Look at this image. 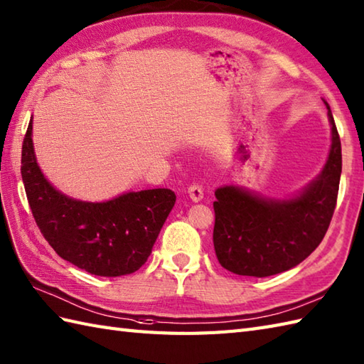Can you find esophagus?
<instances>
[{"label":"esophagus","instance_id":"obj_1","mask_svg":"<svg viewBox=\"0 0 364 364\" xmlns=\"http://www.w3.org/2000/svg\"><path fill=\"white\" fill-rule=\"evenodd\" d=\"M188 193H189V197H191L192 201H200L203 198V196H205V193H203V188L200 184H191L188 188Z\"/></svg>","mask_w":364,"mask_h":364}]
</instances>
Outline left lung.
Instances as JSON below:
<instances>
[{
    "mask_svg": "<svg viewBox=\"0 0 364 364\" xmlns=\"http://www.w3.org/2000/svg\"><path fill=\"white\" fill-rule=\"evenodd\" d=\"M332 147L318 178L291 200H264L234 186L215 191L214 250L228 272L267 277L316 250L331 225L341 176V141L331 107Z\"/></svg>",
    "mask_w": 364,
    "mask_h": 364,
    "instance_id": "obj_1",
    "label": "left lung"
}]
</instances>
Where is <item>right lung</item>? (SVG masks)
Here are the masks:
<instances>
[{
	"mask_svg": "<svg viewBox=\"0 0 364 364\" xmlns=\"http://www.w3.org/2000/svg\"><path fill=\"white\" fill-rule=\"evenodd\" d=\"M32 119L21 149V176L40 232L62 259L96 276L130 274L146 264L175 205L171 189L129 192L87 203L57 192L41 173L32 147Z\"/></svg>",
	"mask_w": 364,
	"mask_h": 364,
	"instance_id": "obj_1",
	"label": "right lung"
}]
</instances>
